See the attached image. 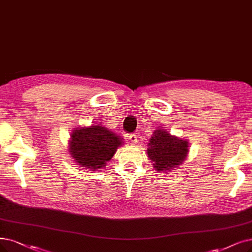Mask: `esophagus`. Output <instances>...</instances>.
Returning a JSON list of instances; mask_svg holds the SVG:
<instances>
[{
    "mask_svg": "<svg viewBox=\"0 0 252 252\" xmlns=\"http://www.w3.org/2000/svg\"><path fill=\"white\" fill-rule=\"evenodd\" d=\"M128 138H129V140H130V143H132V144H134V143H136L137 142V135L136 134H134V133H132V134H130L129 136H128Z\"/></svg>",
    "mask_w": 252,
    "mask_h": 252,
    "instance_id": "1",
    "label": "esophagus"
}]
</instances>
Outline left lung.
I'll return each instance as SVG.
<instances>
[{
  "mask_svg": "<svg viewBox=\"0 0 252 252\" xmlns=\"http://www.w3.org/2000/svg\"><path fill=\"white\" fill-rule=\"evenodd\" d=\"M149 144V158L154 162V168L160 173L168 172L182 164L188 153L186 140L172 136L165 130H156Z\"/></svg>",
  "mask_w": 252,
  "mask_h": 252,
  "instance_id": "8db88e82",
  "label": "left lung"
}]
</instances>
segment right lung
<instances>
[{
    "label": "right lung",
    "instance_id": "obj_1",
    "mask_svg": "<svg viewBox=\"0 0 252 252\" xmlns=\"http://www.w3.org/2000/svg\"><path fill=\"white\" fill-rule=\"evenodd\" d=\"M122 139L102 126L74 130L70 140V154L87 169H102L116 153Z\"/></svg>",
    "mask_w": 252,
    "mask_h": 252
}]
</instances>
